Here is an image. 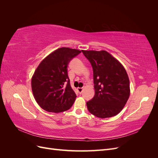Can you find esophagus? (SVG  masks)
<instances>
[{"label":"esophagus","instance_id":"34e87169","mask_svg":"<svg viewBox=\"0 0 158 158\" xmlns=\"http://www.w3.org/2000/svg\"><path fill=\"white\" fill-rule=\"evenodd\" d=\"M83 89H84V88H78V92H79L80 94H82V92H83Z\"/></svg>","mask_w":158,"mask_h":158}]
</instances>
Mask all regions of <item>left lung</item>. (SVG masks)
I'll list each match as a JSON object with an SVG mask.
<instances>
[{"instance_id":"left-lung-1","label":"left lung","mask_w":158,"mask_h":158,"mask_svg":"<svg viewBox=\"0 0 158 158\" xmlns=\"http://www.w3.org/2000/svg\"><path fill=\"white\" fill-rule=\"evenodd\" d=\"M92 65L95 95L86 102L89 113L107 118L120 112L130 95V82L123 66L106 51H82Z\"/></svg>"}]
</instances>
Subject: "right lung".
<instances>
[{
  "label": "right lung",
  "instance_id": "obj_1",
  "mask_svg": "<svg viewBox=\"0 0 158 158\" xmlns=\"http://www.w3.org/2000/svg\"><path fill=\"white\" fill-rule=\"evenodd\" d=\"M80 51L62 47L43 60L31 79L33 96L38 105L49 112L60 113L73 106L76 95L72 89L67 66Z\"/></svg>",
  "mask_w": 158,
  "mask_h": 158
}]
</instances>
